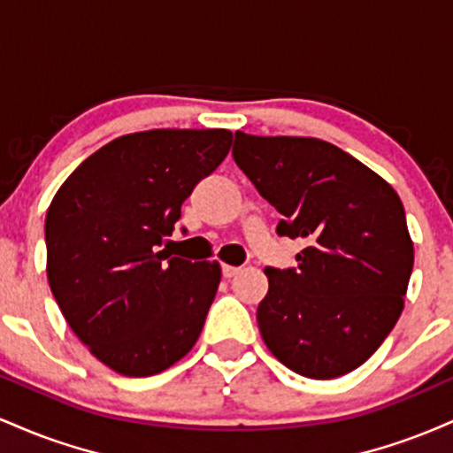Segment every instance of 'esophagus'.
<instances>
[{"label":"esophagus","instance_id":"esophagus-1","mask_svg":"<svg viewBox=\"0 0 453 453\" xmlns=\"http://www.w3.org/2000/svg\"><path fill=\"white\" fill-rule=\"evenodd\" d=\"M221 273H223V277H226V279H232V277H236L238 273H241V268L227 266V264H226V266H221Z\"/></svg>","mask_w":453,"mask_h":453}]
</instances>
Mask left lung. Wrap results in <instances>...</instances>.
<instances>
[{
    "label": "left lung",
    "instance_id": "1",
    "mask_svg": "<svg viewBox=\"0 0 453 453\" xmlns=\"http://www.w3.org/2000/svg\"><path fill=\"white\" fill-rule=\"evenodd\" d=\"M232 155L280 212L279 236L306 242L296 268H264V342L303 377L347 375L403 313L413 270L403 202L381 176L324 140L236 132Z\"/></svg>",
    "mask_w": 453,
    "mask_h": 453
}]
</instances>
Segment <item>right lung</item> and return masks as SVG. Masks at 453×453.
I'll use <instances>...</instances> for the list:
<instances>
[{"label":"right lung","instance_id":"right-lung-1","mask_svg":"<svg viewBox=\"0 0 453 453\" xmlns=\"http://www.w3.org/2000/svg\"><path fill=\"white\" fill-rule=\"evenodd\" d=\"M230 144L227 129L129 134L82 161L50 202V289L78 339L121 375L165 371L204 327L221 268L173 257L168 236Z\"/></svg>","mask_w":453,"mask_h":453}]
</instances>
